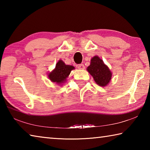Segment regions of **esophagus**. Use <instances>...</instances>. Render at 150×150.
Returning a JSON list of instances; mask_svg holds the SVG:
<instances>
[{"label":"esophagus","mask_w":150,"mask_h":150,"mask_svg":"<svg viewBox=\"0 0 150 150\" xmlns=\"http://www.w3.org/2000/svg\"><path fill=\"white\" fill-rule=\"evenodd\" d=\"M77 67H78V69H84L85 68V65H83V64H79V65H78Z\"/></svg>","instance_id":"obj_1"}]
</instances>
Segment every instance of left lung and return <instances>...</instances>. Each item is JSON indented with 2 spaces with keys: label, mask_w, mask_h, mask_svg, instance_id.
Instances as JSON below:
<instances>
[{
  "label": "left lung",
  "mask_w": 150,
  "mask_h": 150,
  "mask_svg": "<svg viewBox=\"0 0 150 150\" xmlns=\"http://www.w3.org/2000/svg\"><path fill=\"white\" fill-rule=\"evenodd\" d=\"M87 70L93 76L96 84L100 87H106L110 83L112 73L99 57L94 56L91 59V64Z\"/></svg>",
  "instance_id": "1"
}]
</instances>
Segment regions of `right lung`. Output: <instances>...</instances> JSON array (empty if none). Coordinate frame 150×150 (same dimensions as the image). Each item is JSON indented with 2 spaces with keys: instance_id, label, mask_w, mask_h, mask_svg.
I'll use <instances>...</instances> for the list:
<instances>
[{
  "instance_id": "obj_1",
  "label": "right lung",
  "mask_w": 150,
  "mask_h": 150,
  "mask_svg": "<svg viewBox=\"0 0 150 150\" xmlns=\"http://www.w3.org/2000/svg\"><path fill=\"white\" fill-rule=\"evenodd\" d=\"M74 69L73 66L66 65L62 60H59L55 69L48 74V77L52 82L60 85L65 82L71 71Z\"/></svg>"
}]
</instances>
